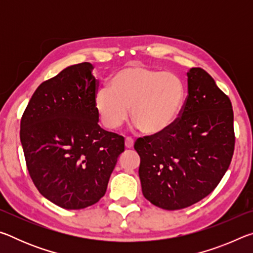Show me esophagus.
Wrapping results in <instances>:
<instances>
[{"mask_svg":"<svg viewBox=\"0 0 253 253\" xmlns=\"http://www.w3.org/2000/svg\"><path fill=\"white\" fill-rule=\"evenodd\" d=\"M125 146H126V148H131L132 146H134V139H132L131 137H126Z\"/></svg>","mask_w":253,"mask_h":253,"instance_id":"esophagus-1","label":"esophagus"}]
</instances>
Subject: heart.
Masks as SVG:
<instances>
[{
	"label": "heart",
	"mask_w": 253,
	"mask_h": 253,
	"mask_svg": "<svg viewBox=\"0 0 253 253\" xmlns=\"http://www.w3.org/2000/svg\"><path fill=\"white\" fill-rule=\"evenodd\" d=\"M185 89L173 74L142 66H128L114 75L110 89L96 93L95 106L110 129L121 127L130 108L131 121L145 134H160L173 125L181 113Z\"/></svg>",
	"instance_id": "1"
}]
</instances>
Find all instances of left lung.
Here are the masks:
<instances>
[{
    "label": "left lung",
    "instance_id": "obj_1",
    "mask_svg": "<svg viewBox=\"0 0 253 253\" xmlns=\"http://www.w3.org/2000/svg\"><path fill=\"white\" fill-rule=\"evenodd\" d=\"M234 144L229 97L207 71L192 68L187 97L176 121L163 132L135 142L145 199L169 211L198 203L224 176Z\"/></svg>",
    "mask_w": 253,
    "mask_h": 253
}]
</instances>
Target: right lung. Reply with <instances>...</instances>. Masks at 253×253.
I'll return each mask as SVG.
<instances>
[{"instance_id":"obj_1","label":"right lung","mask_w":253,"mask_h":253,"mask_svg":"<svg viewBox=\"0 0 253 253\" xmlns=\"http://www.w3.org/2000/svg\"><path fill=\"white\" fill-rule=\"evenodd\" d=\"M93 66L78 63L42 83L21 118L20 139L38 191L67 210H80L105 195L124 137L98 125Z\"/></svg>"}]
</instances>
